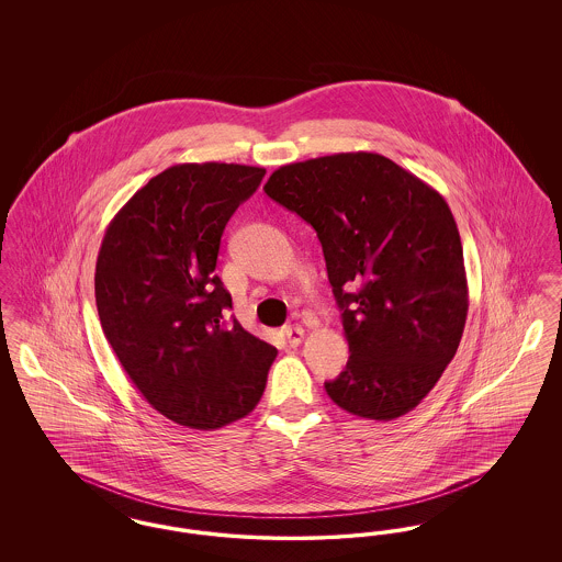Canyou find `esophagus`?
Wrapping results in <instances>:
<instances>
[{
  "instance_id": "1",
  "label": "esophagus",
  "mask_w": 562,
  "mask_h": 562,
  "mask_svg": "<svg viewBox=\"0 0 562 562\" xmlns=\"http://www.w3.org/2000/svg\"><path fill=\"white\" fill-rule=\"evenodd\" d=\"M282 333H284L286 344H289L291 348H296V346L303 341V335H305V330H303L301 326H286Z\"/></svg>"
}]
</instances>
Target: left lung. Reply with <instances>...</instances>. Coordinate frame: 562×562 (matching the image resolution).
Here are the masks:
<instances>
[{
    "mask_svg": "<svg viewBox=\"0 0 562 562\" xmlns=\"http://www.w3.org/2000/svg\"><path fill=\"white\" fill-rule=\"evenodd\" d=\"M266 193L307 221L341 307L349 360L324 390L356 417L392 422L429 394L468 316L463 248L445 198L396 161L335 154L280 166Z\"/></svg>",
    "mask_w": 562,
    "mask_h": 562,
    "instance_id": "obj_1",
    "label": "left lung"
}]
</instances>
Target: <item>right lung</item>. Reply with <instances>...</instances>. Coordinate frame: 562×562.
Instances as JSON below:
<instances>
[{
    "instance_id": "1",
    "label": "right lung",
    "mask_w": 562,
    "mask_h": 562,
    "mask_svg": "<svg viewBox=\"0 0 562 562\" xmlns=\"http://www.w3.org/2000/svg\"><path fill=\"white\" fill-rule=\"evenodd\" d=\"M266 177L241 164H177L109 223L94 271L103 333L136 390L179 426L216 429L261 401L278 349L227 316L221 236Z\"/></svg>"
}]
</instances>
